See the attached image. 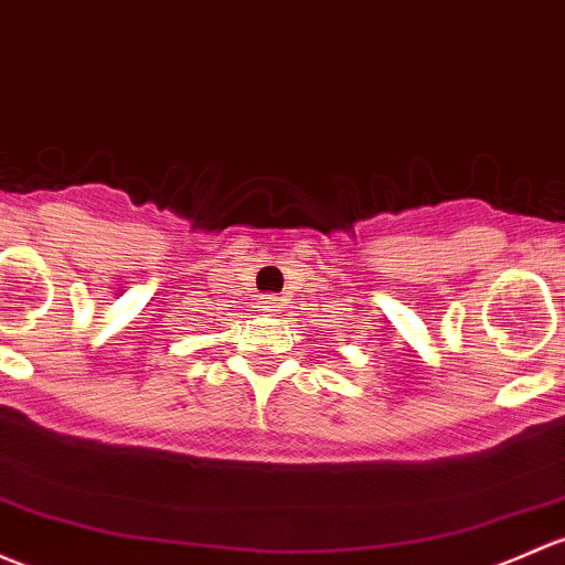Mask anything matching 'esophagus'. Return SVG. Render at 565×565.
Instances as JSON below:
<instances>
[{
	"label": "esophagus",
	"instance_id": "esophagus-1",
	"mask_svg": "<svg viewBox=\"0 0 565 565\" xmlns=\"http://www.w3.org/2000/svg\"><path fill=\"white\" fill-rule=\"evenodd\" d=\"M259 308H263V311H278V308H281V302H278L276 295H265L263 306Z\"/></svg>",
	"mask_w": 565,
	"mask_h": 565
}]
</instances>
